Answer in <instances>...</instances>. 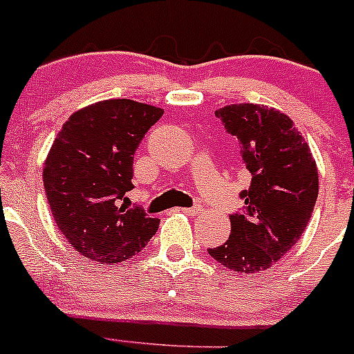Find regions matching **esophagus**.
<instances>
[{"label": "esophagus", "instance_id": "obj_1", "mask_svg": "<svg viewBox=\"0 0 354 354\" xmlns=\"http://www.w3.org/2000/svg\"><path fill=\"white\" fill-rule=\"evenodd\" d=\"M178 211H182V213L194 216V214L203 213V206H201V204H196V206H192V207H178Z\"/></svg>", "mask_w": 354, "mask_h": 354}]
</instances>
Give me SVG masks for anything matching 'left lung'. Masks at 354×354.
Here are the masks:
<instances>
[{
  "label": "left lung",
  "instance_id": "left-lung-1",
  "mask_svg": "<svg viewBox=\"0 0 354 354\" xmlns=\"http://www.w3.org/2000/svg\"><path fill=\"white\" fill-rule=\"evenodd\" d=\"M214 115L242 145L252 180L240 192L245 206L230 216L228 240L207 252L230 271H266L307 228L319 194L315 160L293 121L276 109L232 104Z\"/></svg>",
  "mask_w": 354,
  "mask_h": 354
}]
</instances>
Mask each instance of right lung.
<instances>
[{
	"label": "right lung",
	"mask_w": 354,
	"mask_h": 354,
	"mask_svg": "<svg viewBox=\"0 0 354 354\" xmlns=\"http://www.w3.org/2000/svg\"><path fill=\"white\" fill-rule=\"evenodd\" d=\"M162 115L160 107L111 98L76 111L57 133L44 189L57 228L82 256L115 266L158 230V218L126 206V192L134 187V151Z\"/></svg>",
	"instance_id": "obj_1"
}]
</instances>
